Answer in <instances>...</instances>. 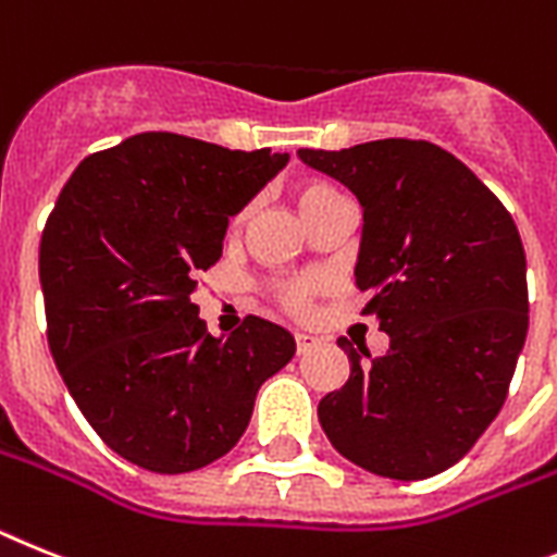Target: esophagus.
<instances>
[{
	"instance_id": "esophagus-1",
	"label": "esophagus",
	"mask_w": 557,
	"mask_h": 557,
	"mask_svg": "<svg viewBox=\"0 0 557 557\" xmlns=\"http://www.w3.org/2000/svg\"><path fill=\"white\" fill-rule=\"evenodd\" d=\"M294 343H297V354H306V350L314 348L320 339H317V336H311V334H294Z\"/></svg>"
}]
</instances>
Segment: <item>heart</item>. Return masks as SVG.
<instances>
[{
    "label": "heart",
    "mask_w": 557,
    "mask_h": 557,
    "mask_svg": "<svg viewBox=\"0 0 557 557\" xmlns=\"http://www.w3.org/2000/svg\"><path fill=\"white\" fill-rule=\"evenodd\" d=\"M336 203H345L343 195H339L331 184H325V181H306V184L297 186V207H300L308 226H311L322 212H329L331 207H336ZM246 218H249V207L240 209V212L232 218V228H240L243 223H246ZM314 292H317L314 277H294V280H286V283H277V286L271 288L274 300L286 308V311H302V308L308 306V300L314 297Z\"/></svg>",
    "instance_id": "1"
}]
</instances>
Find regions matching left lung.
<instances>
[{
    "label": "left lung",
    "mask_w": 557,
    "mask_h": 557,
    "mask_svg": "<svg viewBox=\"0 0 557 557\" xmlns=\"http://www.w3.org/2000/svg\"><path fill=\"white\" fill-rule=\"evenodd\" d=\"M362 207L354 269L385 357L339 339L350 373L317 416L336 453L385 479H430L465 456L504 399L530 325L527 257L504 203L447 149L385 138L300 149Z\"/></svg>",
    "instance_id": "8db88e82"
}]
</instances>
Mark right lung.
Segmentation results:
<instances>
[{
    "mask_svg": "<svg viewBox=\"0 0 557 557\" xmlns=\"http://www.w3.org/2000/svg\"><path fill=\"white\" fill-rule=\"evenodd\" d=\"M288 156L175 133L133 135L78 163L39 246L48 345L104 445L152 473H189L246 433L294 336L246 317L212 336L191 294L240 212Z\"/></svg>",
    "mask_w": 557,
    "mask_h": 557,
    "instance_id": "add662e5",
    "label": "right lung"
}]
</instances>
